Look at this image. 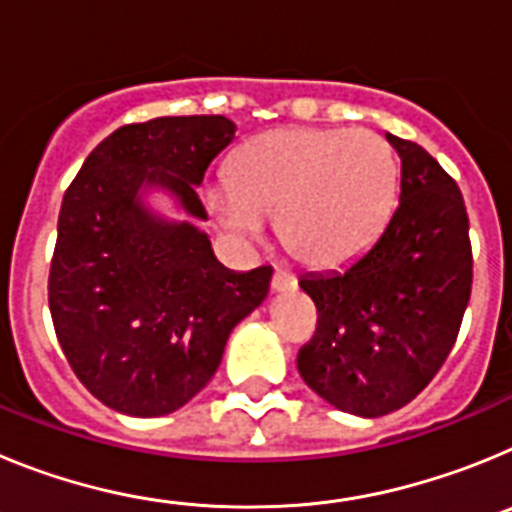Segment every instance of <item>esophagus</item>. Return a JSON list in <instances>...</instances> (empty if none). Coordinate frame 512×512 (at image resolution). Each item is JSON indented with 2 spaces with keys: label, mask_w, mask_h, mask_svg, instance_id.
<instances>
[{
  "label": "esophagus",
  "mask_w": 512,
  "mask_h": 512,
  "mask_svg": "<svg viewBox=\"0 0 512 512\" xmlns=\"http://www.w3.org/2000/svg\"><path fill=\"white\" fill-rule=\"evenodd\" d=\"M297 287V279L287 271H274V277H271V289L274 292H292Z\"/></svg>",
  "instance_id": "1"
}]
</instances>
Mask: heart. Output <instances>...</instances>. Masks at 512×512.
Returning a JSON list of instances; mask_svg holds the SVG:
<instances>
[{
	"label": "heart",
	"instance_id": "heart-1",
	"mask_svg": "<svg viewBox=\"0 0 512 512\" xmlns=\"http://www.w3.org/2000/svg\"><path fill=\"white\" fill-rule=\"evenodd\" d=\"M397 156L369 130L284 128L251 138L230 164L228 182L205 192L217 225L256 243L266 217L297 261L338 269L377 241L395 207Z\"/></svg>",
	"mask_w": 512,
	"mask_h": 512
}]
</instances>
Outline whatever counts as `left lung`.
Listing matches in <instances>:
<instances>
[{
	"label": "left lung",
	"instance_id": "8db88e82",
	"mask_svg": "<svg viewBox=\"0 0 512 512\" xmlns=\"http://www.w3.org/2000/svg\"><path fill=\"white\" fill-rule=\"evenodd\" d=\"M402 158L400 205L379 238L336 274L300 287L318 307L297 369L330 405L379 418L428 387L459 336L472 295L469 215L431 153L387 133Z\"/></svg>",
	"mask_w": 512,
	"mask_h": 512
}]
</instances>
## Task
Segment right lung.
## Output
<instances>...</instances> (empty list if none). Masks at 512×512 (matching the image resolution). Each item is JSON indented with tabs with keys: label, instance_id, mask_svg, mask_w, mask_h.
<instances>
[{
	"label": "right lung",
	"instance_id": "1",
	"mask_svg": "<svg viewBox=\"0 0 512 512\" xmlns=\"http://www.w3.org/2000/svg\"><path fill=\"white\" fill-rule=\"evenodd\" d=\"M233 135L223 115L130 122L89 153L63 194L48 274L53 328L79 382L117 413L182 408L269 292V266L228 271L202 230L166 223L138 197L161 187L205 220L197 184Z\"/></svg>",
	"mask_w": 512,
	"mask_h": 512
}]
</instances>
